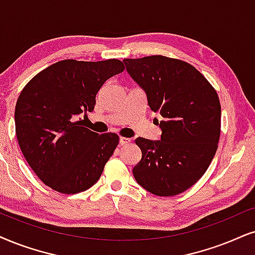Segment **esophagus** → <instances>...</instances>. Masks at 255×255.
Segmentation results:
<instances>
[{"label":"esophagus","mask_w":255,"mask_h":255,"mask_svg":"<svg viewBox=\"0 0 255 255\" xmlns=\"http://www.w3.org/2000/svg\"><path fill=\"white\" fill-rule=\"evenodd\" d=\"M119 142H120L121 146H124V144H127L130 142V138L129 137H120L119 138Z\"/></svg>","instance_id":"1"}]
</instances>
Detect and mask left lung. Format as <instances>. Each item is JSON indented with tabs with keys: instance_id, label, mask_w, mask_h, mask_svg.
<instances>
[{
	"instance_id": "1",
	"label": "left lung",
	"mask_w": 255,
	"mask_h": 255,
	"mask_svg": "<svg viewBox=\"0 0 255 255\" xmlns=\"http://www.w3.org/2000/svg\"><path fill=\"white\" fill-rule=\"evenodd\" d=\"M126 70L162 117L160 140L137 137L142 151L133 168L136 182L151 194L173 196L204 175L218 149L221 107L213 87L183 61L153 55L125 59Z\"/></svg>"
}]
</instances>
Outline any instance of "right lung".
<instances>
[{
  "label": "right lung",
  "mask_w": 255,
  "mask_h": 255,
  "mask_svg": "<svg viewBox=\"0 0 255 255\" xmlns=\"http://www.w3.org/2000/svg\"><path fill=\"white\" fill-rule=\"evenodd\" d=\"M124 69L117 59L63 60L38 73L22 90L15 107L16 136L44 185L75 194L100 179L119 136L83 127L80 114L94 111L100 88Z\"/></svg>",
  "instance_id": "obj_1"
}]
</instances>
